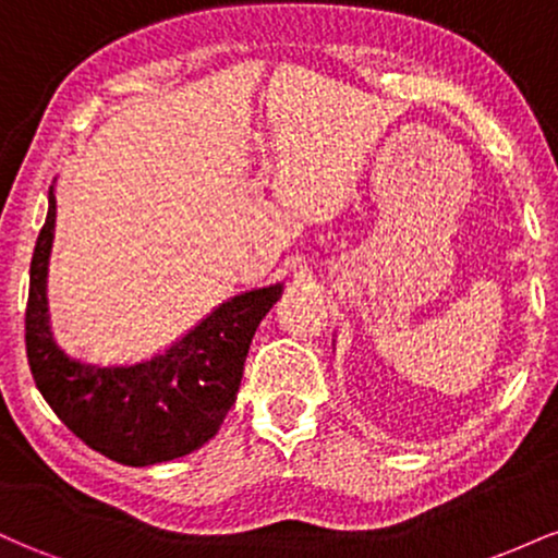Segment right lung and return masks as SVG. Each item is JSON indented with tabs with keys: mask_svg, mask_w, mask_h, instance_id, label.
Segmentation results:
<instances>
[{
	"mask_svg": "<svg viewBox=\"0 0 558 558\" xmlns=\"http://www.w3.org/2000/svg\"><path fill=\"white\" fill-rule=\"evenodd\" d=\"M54 220L52 183L47 220L31 259L25 310V351L36 388L83 444L112 462L149 466L202 448L215 438L235 403L248 345L275 301L283 296V283L222 301L213 315L149 360L83 362L57 343L49 323L47 278Z\"/></svg>",
	"mask_w": 558,
	"mask_h": 558,
	"instance_id": "1",
	"label": "right lung"
}]
</instances>
